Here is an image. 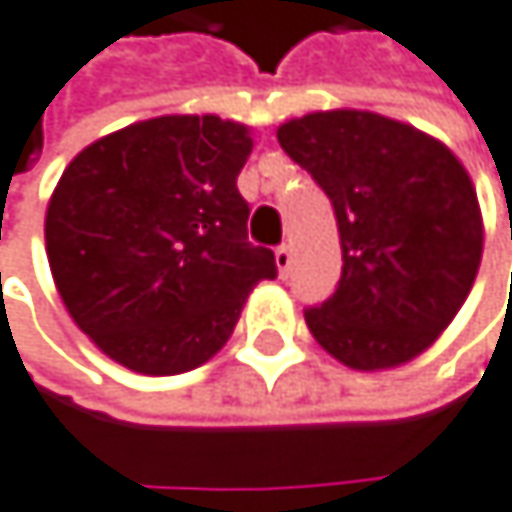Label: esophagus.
Returning a JSON list of instances; mask_svg holds the SVG:
<instances>
[{
	"label": "esophagus",
	"instance_id": "obj_1",
	"mask_svg": "<svg viewBox=\"0 0 512 512\" xmlns=\"http://www.w3.org/2000/svg\"><path fill=\"white\" fill-rule=\"evenodd\" d=\"M291 264H294V251H291V245H279V248H276V267H279V273L288 276Z\"/></svg>",
	"mask_w": 512,
	"mask_h": 512
}]
</instances>
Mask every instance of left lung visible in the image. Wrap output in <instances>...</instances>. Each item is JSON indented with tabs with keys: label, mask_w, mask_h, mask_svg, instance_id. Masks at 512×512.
<instances>
[{
	"label": "left lung",
	"mask_w": 512,
	"mask_h": 512,
	"mask_svg": "<svg viewBox=\"0 0 512 512\" xmlns=\"http://www.w3.org/2000/svg\"><path fill=\"white\" fill-rule=\"evenodd\" d=\"M276 136L340 230V285L303 312L312 337L352 370L413 361L480 270L483 215L467 169L434 136L355 108L294 118Z\"/></svg>",
	"instance_id": "obj_1"
}]
</instances>
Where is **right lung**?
<instances>
[{
	"label": "right lung",
	"mask_w": 512,
	"mask_h": 512,
	"mask_svg": "<svg viewBox=\"0 0 512 512\" xmlns=\"http://www.w3.org/2000/svg\"><path fill=\"white\" fill-rule=\"evenodd\" d=\"M251 145L245 124L163 115L96 139L57 181L45 218L57 291L127 370L206 364L251 288L276 279L273 251L248 242L236 188Z\"/></svg>",
	"instance_id": "right-lung-1"
}]
</instances>
